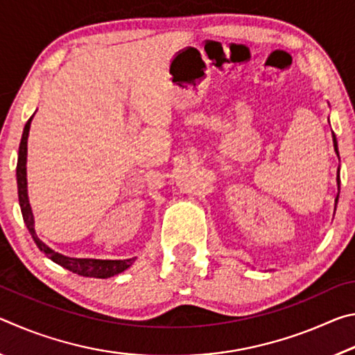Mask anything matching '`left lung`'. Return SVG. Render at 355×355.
Returning a JSON list of instances; mask_svg holds the SVG:
<instances>
[{
	"mask_svg": "<svg viewBox=\"0 0 355 355\" xmlns=\"http://www.w3.org/2000/svg\"><path fill=\"white\" fill-rule=\"evenodd\" d=\"M332 139H334V148H335V152H336V155H338V146H336V137H335V135L332 136ZM338 171H340V167H338ZM336 184H338V189H340V173L338 175H336ZM335 202H338V194H336V200ZM336 205V203H335Z\"/></svg>",
	"mask_w": 355,
	"mask_h": 355,
	"instance_id": "obj_1",
	"label": "left lung"
}]
</instances>
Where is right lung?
Masks as SVG:
<instances>
[{
  "mask_svg": "<svg viewBox=\"0 0 355 355\" xmlns=\"http://www.w3.org/2000/svg\"><path fill=\"white\" fill-rule=\"evenodd\" d=\"M33 116L25 125V130H23L21 141H20V148H19V161H17V184H19V202L23 214V220L28 227L29 233L34 239V243L37 244V248L44 252V254L58 263L59 266H62L69 271L75 272L78 275H83V277H95V279H107L112 277V275L123 272L125 269L130 268L136 258H128V260H94V258H71L65 257L59 252H55L53 249L48 248V245L40 241L34 232V218L31 207H29L28 202V192H26V155H28V133H29V125H31Z\"/></svg>",
  "mask_w": 355,
  "mask_h": 355,
  "instance_id": "add662e5",
  "label": "right lung"
}]
</instances>
